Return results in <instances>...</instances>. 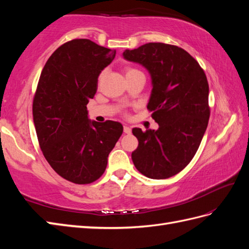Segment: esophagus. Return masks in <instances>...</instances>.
<instances>
[{
    "label": "esophagus",
    "mask_w": 249,
    "mask_h": 249,
    "mask_svg": "<svg viewBox=\"0 0 249 249\" xmlns=\"http://www.w3.org/2000/svg\"><path fill=\"white\" fill-rule=\"evenodd\" d=\"M124 133L125 134H130L131 133V128L127 125H124Z\"/></svg>",
    "instance_id": "esophagus-1"
}]
</instances>
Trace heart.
Instances as JSON below:
<instances>
[{"instance_id":"heart-1","label":"heart","mask_w":249,"mask_h":249,"mask_svg":"<svg viewBox=\"0 0 249 249\" xmlns=\"http://www.w3.org/2000/svg\"><path fill=\"white\" fill-rule=\"evenodd\" d=\"M136 71H137L135 68H131V67L126 68V75H128V73H131V72H136Z\"/></svg>"}]
</instances>
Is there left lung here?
<instances>
[{
  "label": "left lung",
  "instance_id": "left-lung-1",
  "mask_svg": "<svg viewBox=\"0 0 249 249\" xmlns=\"http://www.w3.org/2000/svg\"><path fill=\"white\" fill-rule=\"evenodd\" d=\"M123 56L149 71L152 92L147 109L158 123L157 130L133 128L139 144L131 160L147 178H171L193 160L208 127V79L187 51L173 45L149 43L125 50Z\"/></svg>",
  "mask_w": 249,
  "mask_h": 249
}]
</instances>
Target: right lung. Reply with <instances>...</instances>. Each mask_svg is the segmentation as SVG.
I'll list each match as a JSON object with an SVG mask.
<instances>
[{
    "instance_id": "right-lung-1",
    "label": "right lung",
    "mask_w": 249,
    "mask_h": 249,
    "mask_svg": "<svg viewBox=\"0 0 249 249\" xmlns=\"http://www.w3.org/2000/svg\"><path fill=\"white\" fill-rule=\"evenodd\" d=\"M114 56L115 50L92 40L72 39L51 54L40 73L33 100L39 146L52 169L75 184L103 176L123 133L119 122L91 121L87 109L99 73Z\"/></svg>"
}]
</instances>
